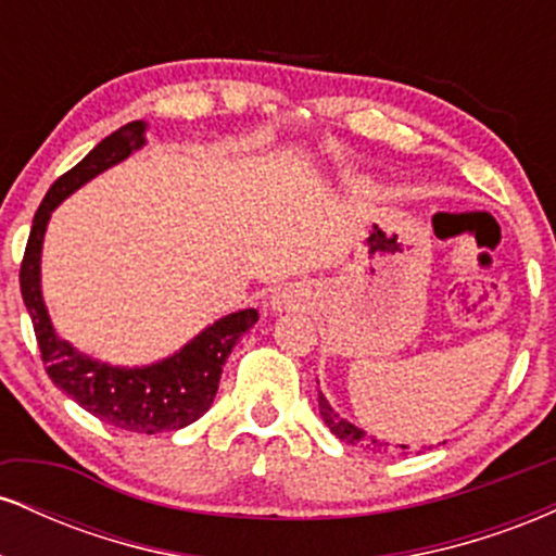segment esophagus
Returning a JSON list of instances; mask_svg holds the SVG:
<instances>
[{
  "instance_id": "obj_1",
  "label": "esophagus",
  "mask_w": 556,
  "mask_h": 556,
  "mask_svg": "<svg viewBox=\"0 0 556 556\" xmlns=\"http://www.w3.org/2000/svg\"><path fill=\"white\" fill-rule=\"evenodd\" d=\"M290 305H292V295H287V290L279 292V295L274 298V308L282 311V308H290Z\"/></svg>"
}]
</instances>
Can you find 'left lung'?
<instances>
[{"mask_svg": "<svg viewBox=\"0 0 556 556\" xmlns=\"http://www.w3.org/2000/svg\"><path fill=\"white\" fill-rule=\"evenodd\" d=\"M318 410H321L324 424H327L331 433H334L337 439H342L344 444H361V446H368V450H374V452H389V442H379V439L366 437V431H361L358 426L348 424V420L337 416V413L329 407V402L324 400L321 392H318ZM397 446H400L402 455H405L407 444H397Z\"/></svg>", "mask_w": 556, "mask_h": 556, "instance_id": "1", "label": "left lung"}]
</instances>
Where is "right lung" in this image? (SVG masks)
<instances>
[{
	"instance_id": "right-lung-1",
	"label": "right lung",
	"mask_w": 556,
	"mask_h": 556,
	"mask_svg": "<svg viewBox=\"0 0 556 556\" xmlns=\"http://www.w3.org/2000/svg\"><path fill=\"white\" fill-rule=\"evenodd\" d=\"M143 130V123H127L114 130L49 188L34 216V227H30L28 245L23 253L21 292L34 321L36 342L49 379L78 402L83 410L104 424L136 433H159L185 429L212 407L216 389H219L222 366L232 353L235 342L258 321V311L245 308L219 318L212 327L203 329L193 342L185 344L180 353L154 366L114 368L91 361L67 342L56 340L41 298V242L49 216L60 206L62 198L140 149Z\"/></svg>"
}]
</instances>
